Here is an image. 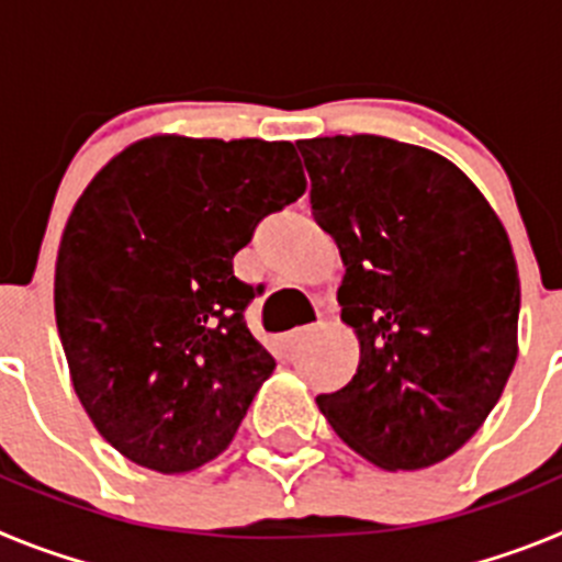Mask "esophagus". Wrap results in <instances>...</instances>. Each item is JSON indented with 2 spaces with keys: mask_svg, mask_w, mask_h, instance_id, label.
Returning a JSON list of instances; mask_svg holds the SVG:
<instances>
[{
  "mask_svg": "<svg viewBox=\"0 0 562 562\" xmlns=\"http://www.w3.org/2000/svg\"><path fill=\"white\" fill-rule=\"evenodd\" d=\"M312 331H315V326H297V329L286 331V335L281 337V346H284L286 351L297 349V346H301V340H304V337H310Z\"/></svg>",
  "mask_w": 562,
  "mask_h": 562,
  "instance_id": "esophagus-1",
  "label": "esophagus"
}]
</instances>
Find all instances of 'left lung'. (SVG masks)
Segmentation results:
<instances>
[{"label": "left lung", "mask_w": 562, "mask_h": 562, "mask_svg": "<svg viewBox=\"0 0 562 562\" xmlns=\"http://www.w3.org/2000/svg\"><path fill=\"white\" fill-rule=\"evenodd\" d=\"M312 216L340 250L349 385L317 408L382 470L439 464L484 425L518 360L520 278L498 213L459 166L376 134L297 143Z\"/></svg>", "instance_id": "8db88e82"}]
</instances>
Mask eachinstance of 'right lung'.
Masks as SVG:
<instances>
[{
  "instance_id": "1",
  "label": "right lung",
  "mask_w": 562,
  "mask_h": 562,
  "mask_svg": "<svg viewBox=\"0 0 562 562\" xmlns=\"http://www.w3.org/2000/svg\"><path fill=\"white\" fill-rule=\"evenodd\" d=\"M306 191L286 140L154 134L92 177L56 258L69 380L98 434L154 473L225 453L276 369L233 256Z\"/></svg>"
}]
</instances>
